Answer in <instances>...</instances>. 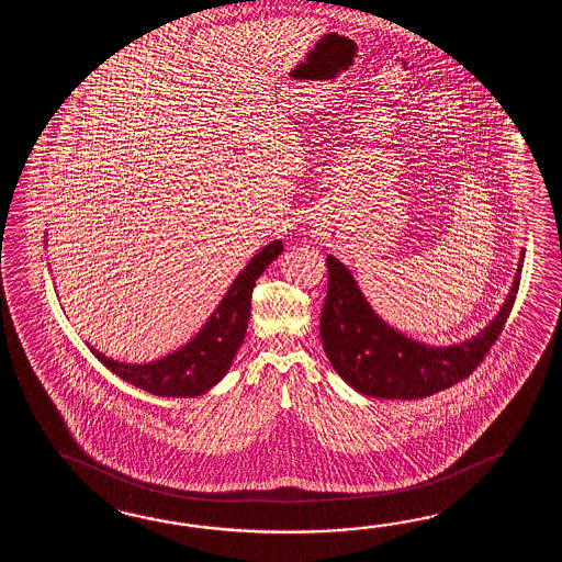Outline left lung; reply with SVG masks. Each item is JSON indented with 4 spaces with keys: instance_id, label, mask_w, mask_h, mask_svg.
<instances>
[{
    "instance_id": "8db88e82",
    "label": "left lung",
    "mask_w": 562,
    "mask_h": 562,
    "mask_svg": "<svg viewBox=\"0 0 562 562\" xmlns=\"http://www.w3.org/2000/svg\"><path fill=\"white\" fill-rule=\"evenodd\" d=\"M525 251L501 313L476 337L460 346L428 347L394 331L371 311L351 273L327 255V297L323 303V349L335 371L359 394L419 400L467 380L488 356L513 311Z\"/></svg>"
}]
</instances>
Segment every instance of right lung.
I'll list each match as a JSON object with an SVG mask.
<instances>
[{
  "instance_id": "right-lung-1",
  "label": "right lung",
  "mask_w": 562,
  "mask_h": 562,
  "mask_svg": "<svg viewBox=\"0 0 562 562\" xmlns=\"http://www.w3.org/2000/svg\"><path fill=\"white\" fill-rule=\"evenodd\" d=\"M281 251L283 243L273 240L257 252L233 281L227 295L201 329V334L196 335L191 344H187L167 358L144 366H131L108 359L100 351H95L94 347H90V351L112 373L148 394L160 397H194L204 394L231 368V361L235 358L247 331L252 286L263 273L265 267L271 263L277 255H281Z\"/></svg>"
}]
</instances>
